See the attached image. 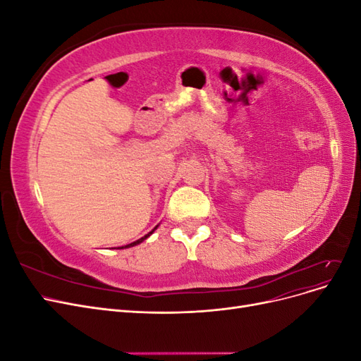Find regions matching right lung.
<instances>
[{
  "label": "right lung",
  "instance_id": "1",
  "mask_svg": "<svg viewBox=\"0 0 361 361\" xmlns=\"http://www.w3.org/2000/svg\"><path fill=\"white\" fill-rule=\"evenodd\" d=\"M157 227H158V226H157ZM157 227H155V228H157ZM155 228H154V231H152V232H149L147 235H145L143 238H140V239H137V241H134V243H130V244H128V245H125V247H122V248H129V247H134V245H137V244H141V243H143V241H145V239H146V238H149V236H150L152 233H154V232H155Z\"/></svg>",
  "mask_w": 361,
  "mask_h": 361
}]
</instances>
